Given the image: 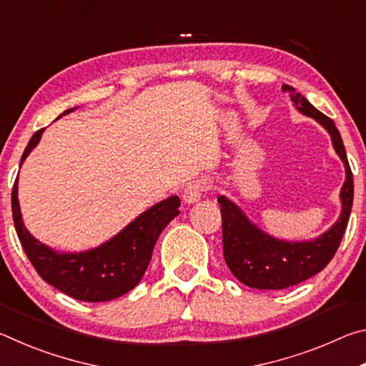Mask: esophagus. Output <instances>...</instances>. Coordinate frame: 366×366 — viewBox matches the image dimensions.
Returning <instances> with one entry per match:
<instances>
[{
    "instance_id": "obj_1",
    "label": "esophagus",
    "mask_w": 366,
    "mask_h": 366,
    "mask_svg": "<svg viewBox=\"0 0 366 366\" xmlns=\"http://www.w3.org/2000/svg\"><path fill=\"white\" fill-rule=\"evenodd\" d=\"M207 190V182L205 181H192L182 192V200L185 203H195L202 198L203 192Z\"/></svg>"
}]
</instances>
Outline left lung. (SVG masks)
<instances>
[{
  "instance_id": "8db88e82",
  "label": "left lung",
  "mask_w": 366,
  "mask_h": 366,
  "mask_svg": "<svg viewBox=\"0 0 366 366\" xmlns=\"http://www.w3.org/2000/svg\"><path fill=\"white\" fill-rule=\"evenodd\" d=\"M282 90L289 92L290 100L302 114L317 119L330 132L336 153L344 161L345 182L340 190L342 212L330 231L315 240L286 242L263 232L249 221L237 205L226 197H218L222 216L224 259L232 274L253 289H286L323 269L339 249L354 202V179L342 139L332 119L315 108L305 97L297 94L292 86L282 85Z\"/></svg>"
}]
</instances>
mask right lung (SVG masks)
<instances>
[{"label": "right lung", "mask_w": 366, "mask_h": 366, "mask_svg": "<svg viewBox=\"0 0 366 366\" xmlns=\"http://www.w3.org/2000/svg\"><path fill=\"white\" fill-rule=\"evenodd\" d=\"M74 109L76 108L67 109L63 114ZM43 131L45 129H40L32 135L22 153L21 164L40 142ZM11 203L17 237L41 280L82 302L113 300L137 286L148 268L161 231L176 218L177 208L181 207L179 197H169L148 208L119 234L97 249L59 253L39 242L24 226L17 200V179L12 187Z\"/></svg>", "instance_id": "right-lung-1"}]
</instances>
